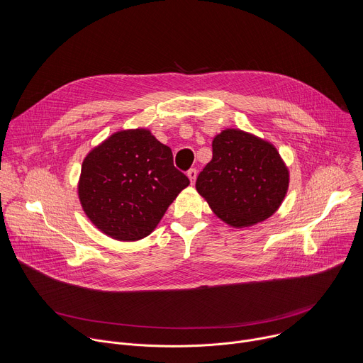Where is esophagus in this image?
<instances>
[{"instance_id": "obj_1", "label": "esophagus", "mask_w": 363, "mask_h": 363, "mask_svg": "<svg viewBox=\"0 0 363 363\" xmlns=\"http://www.w3.org/2000/svg\"><path fill=\"white\" fill-rule=\"evenodd\" d=\"M186 175H188L191 184L194 185V184H195V179H196V175H198V171H196L195 168H191V169L186 172Z\"/></svg>"}]
</instances>
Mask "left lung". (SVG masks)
Listing matches in <instances>:
<instances>
[{
	"instance_id": "1",
	"label": "left lung",
	"mask_w": 363,
	"mask_h": 363,
	"mask_svg": "<svg viewBox=\"0 0 363 363\" xmlns=\"http://www.w3.org/2000/svg\"><path fill=\"white\" fill-rule=\"evenodd\" d=\"M195 188L222 222L248 228L279 209L289 188V169L272 143L226 128L213 137L212 160Z\"/></svg>"
}]
</instances>
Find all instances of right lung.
<instances>
[{"instance_id":"obj_1","label":"right lung","mask_w":363,"mask_h":363,"mask_svg":"<svg viewBox=\"0 0 363 363\" xmlns=\"http://www.w3.org/2000/svg\"><path fill=\"white\" fill-rule=\"evenodd\" d=\"M189 179L174 167L172 151L150 130H123L82 161L78 198L106 236L134 242L148 236Z\"/></svg>"}]
</instances>
